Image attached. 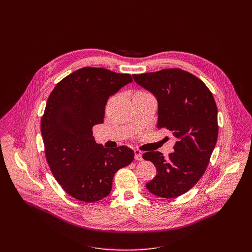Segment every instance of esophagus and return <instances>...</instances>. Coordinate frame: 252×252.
<instances>
[{
    "label": "esophagus",
    "instance_id": "34e87169",
    "mask_svg": "<svg viewBox=\"0 0 252 252\" xmlns=\"http://www.w3.org/2000/svg\"><path fill=\"white\" fill-rule=\"evenodd\" d=\"M134 158L136 160H142V153L138 150H134Z\"/></svg>",
    "mask_w": 252,
    "mask_h": 252
}]
</instances>
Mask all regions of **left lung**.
<instances>
[{
    "mask_svg": "<svg viewBox=\"0 0 252 252\" xmlns=\"http://www.w3.org/2000/svg\"><path fill=\"white\" fill-rule=\"evenodd\" d=\"M134 82L158 100V128L165 127L176 137L174 153L142 155L158 174L147 184L155 195L173 198L189 191L204 173L217 145L218 107L202 81L179 68L132 76Z\"/></svg>",
    "mask_w": 252,
    "mask_h": 252,
    "instance_id": "8db88e82",
    "label": "left lung"
}]
</instances>
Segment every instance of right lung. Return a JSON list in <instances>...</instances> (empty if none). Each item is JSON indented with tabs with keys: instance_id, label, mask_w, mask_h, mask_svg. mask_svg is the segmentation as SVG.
<instances>
[{
	"instance_id": "add662e5",
	"label": "right lung",
	"mask_w": 252,
	"mask_h": 252,
	"mask_svg": "<svg viewBox=\"0 0 252 252\" xmlns=\"http://www.w3.org/2000/svg\"><path fill=\"white\" fill-rule=\"evenodd\" d=\"M130 83L128 74L83 67L63 79L48 98L41 124L46 158L57 182L78 200L106 197L115 173L133 160L129 148L104 149L93 136V126L103 123L107 99Z\"/></svg>"
}]
</instances>
